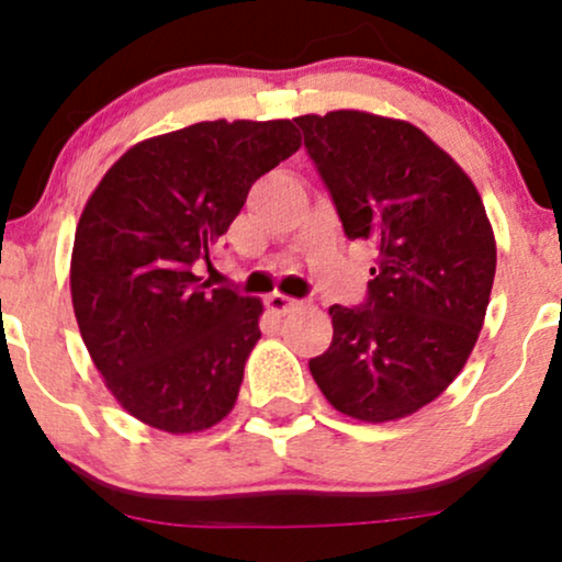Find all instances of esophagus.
Returning <instances> with one entry per match:
<instances>
[{
    "label": "esophagus",
    "mask_w": 562,
    "mask_h": 562,
    "mask_svg": "<svg viewBox=\"0 0 562 562\" xmlns=\"http://www.w3.org/2000/svg\"><path fill=\"white\" fill-rule=\"evenodd\" d=\"M267 308L272 314H277V317H285V314L295 312V308H301V301L288 299V295H282V293H272L267 299Z\"/></svg>",
    "instance_id": "1"
}]
</instances>
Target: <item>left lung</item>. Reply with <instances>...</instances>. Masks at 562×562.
<instances>
[{"mask_svg":"<svg viewBox=\"0 0 562 562\" xmlns=\"http://www.w3.org/2000/svg\"><path fill=\"white\" fill-rule=\"evenodd\" d=\"M293 121L346 237L378 254L364 308L330 306L333 344L308 370L353 420H402L449 389L479 340L496 272L492 222L473 179L409 121Z\"/></svg>","mask_w":562,"mask_h":562,"instance_id":"1","label":"left lung"}]
</instances>
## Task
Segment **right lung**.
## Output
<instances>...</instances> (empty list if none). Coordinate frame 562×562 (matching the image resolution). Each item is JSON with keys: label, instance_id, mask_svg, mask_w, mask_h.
<instances>
[{"label": "right lung", "instance_id": "right-lung-1", "mask_svg": "<svg viewBox=\"0 0 562 562\" xmlns=\"http://www.w3.org/2000/svg\"><path fill=\"white\" fill-rule=\"evenodd\" d=\"M301 147L290 119L200 121L142 139L83 205L70 299L89 357L132 417L200 434L229 415L263 303L192 272L248 190Z\"/></svg>", "mask_w": 562, "mask_h": 562}]
</instances>
